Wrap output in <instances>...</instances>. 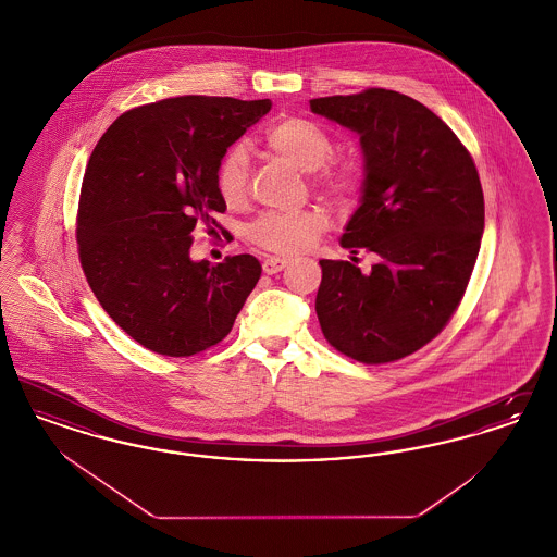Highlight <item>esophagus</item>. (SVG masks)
Here are the masks:
<instances>
[{"mask_svg":"<svg viewBox=\"0 0 557 557\" xmlns=\"http://www.w3.org/2000/svg\"><path fill=\"white\" fill-rule=\"evenodd\" d=\"M286 265H288V259L284 257H267L263 261V271L267 275H273V273H280Z\"/></svg>","mask_w":557,"mask_h":557,"instance_id":"obj_1","label":"esophagus"}]
</instances>
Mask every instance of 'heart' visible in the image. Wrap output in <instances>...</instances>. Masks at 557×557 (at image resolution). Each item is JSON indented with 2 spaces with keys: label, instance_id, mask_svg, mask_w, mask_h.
Here are the masks:
<instances>
[{
  "label": "heart",
  "instance_id": "1",
  "mask_svg": "<svg viewBox=\"0 0 557 557\" xmlns=\"http://www.w3.org/2000/svg\"><path fill=\"white\" fill-rule=\"evenodd\" d=\"M263 144L277 157L290 160L300 171L313 173V184L334 200H345L359 184L357 169L348 162H327L334 141L319 125L305 119H284L273 123ZM250 159L244 144H234L216 166V191L227 207H239L248 196ZM323 209L300 212H267L257 219L248 238L259 248L275 255H298L311 248L327 227Z\"/></svg>",
  "mask_w": 557,
  "mask_h": 557
}]
</instances>
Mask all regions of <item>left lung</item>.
Listing matches in <instances>:
<instances>
[{"label": "left lung", "instance_id": "1", "mask_svg": "<svg viewBox=\"0 0 557 557\" xmlns=\"http://www.w3.org/2000/svg\"><path fill=\"white\" fill-rule=\"evenodd\" d=\"M309 104L359 135L361 200L341 246L377 255L370 273L319 261V325L346 357L391 363L430 343L468 288L484 230L476 166L430 108L398 91L373 87Z\"/></svg>", "mask_w": 557, "mask_h": 557}]
</instances>
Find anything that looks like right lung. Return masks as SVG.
<instances>
[{"mask_svg": "<svg viewBox=\"0 0 557 557\" xmlns=\"http://www.w3.org/2000/svg\"><path fill=\"white\" fill-rule=\"evenodd\" d=\"M271 100L182 96L121 114L87 162L77 242L89 288L135 343L189 357L221 343L261 277L250 255L191 261L225 212L216 166Z\"/></svg>", "mask_w": 557, "mask_h": 557, "instance_id": "add662e5", "label": "right lung"}]
</instances>
